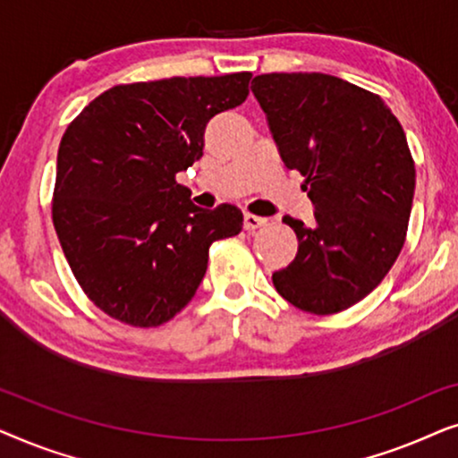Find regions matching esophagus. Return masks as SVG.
<instances>
[{
	"label": "esophagus",
	"instance_id": "34e87169",
	"mask_svg": "<svg viewBox=\"0 0 458 458\" xmlns=\"http://www.w3.org/2000/svg\"><path fill=\"white\" fill-rule=\"evenodd\" d=\"M265 225H267V218L256 216V215H250V212H246V215H243V227H246L248 231H254V229H259V227H265Z\"/></svg>",
	"mask_w": 458,
	"mask_h": 458
}]
</instances>
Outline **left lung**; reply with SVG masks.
Returning a JSON list of instances; mask_svg holds the SVG:
<instances>
[{"instance_id": "obj_1", "label": "left lung", "mask_w": 458, "mask_h": 458, "mask_svg": "<svg viewBox=\"0 0 458 458\" xmlns=\"http://www.w3.org/2000/svg\"><path fill=\"white\" fill-rule=\"evenodd\" d=\"M252 93L315 206L310 225L284 216L298 254L273 273L275 290L312 315L346 310L381 284L404 246L415 196L404 131L379 96L331 74H259Z\"/></svg>"}]
</instances>
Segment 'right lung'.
<instances>
[{
	"mask_svg": "<svg viewBox=\"0 0 458 458\" xmlns=\"http://www.w3.org/2000/svg\"><path fill=\"white\" fill-rule=\"evenodd\" d=\"M252 72L116 85L62 135L52 216L98 309L156 327L196 296L212 242L237 235V206L199 208L174 181L202 158L212 116L246 102Z\"/></svg>",
	"mask_w": 458,
	"mask_h": 458,
	"instance_id": "1",
	"label": "right lung"
}]
</instances>
